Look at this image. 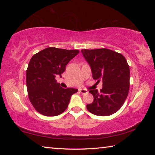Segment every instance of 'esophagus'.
<instances>
[{"mask_svg":"<svg viewBox=\"0 0 155 155\" xmlns=\"http://www.w3.org/2000/svg\"><path fill=\"white\" fill-rule=\"evenodd\" d=\"M79 91L83 94H85L88 93V91L87 90H82V89H81V90H79Z\"/></svg>","mask_w":155,"mask_h":155,"instance_id":"obj_1","label":"esophagus"}]
</instances>
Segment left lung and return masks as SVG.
Masks as SVG:
<instances>
[{
	"label": "left lung",
	"mask_w": 155,
	"mask_h": 155,
	"mask_svg": "<svg viewBox=\"0 0 155 155\" xmlns=\"http://www.w3.org/2000/svg\"><path fill=\"white\" fill-rule=\"evenodd\" d=\"M90 65L92 77L103 88L98 92L91 90L94 102L87 104L89 111L99 116H107L117 112L127 99L130 86L129 65L122 54L107 48L81 50Z\"/></svg>",
	"instance_id": "obj_1"
}]
</instances>
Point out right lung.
Instances as JSON below:
<instances>
[{"instance_id":"add662e5","label":"right lung","mask_w":155,"mask_h":155,"mask_svg":"<svg viewBox=\"0 0 155 155\" xmlns=\"http://www.w3.org/2000/svg\"><path fill=\"white\" fill-rule=\"evenodd\" d=\"M79 52L49 47L34 54L27 70V87L29 101L34 108L45 116H56L67 109L70 98L78 90L64 89L57 83L65 66Z\"/></svg>"}]
</instances>
